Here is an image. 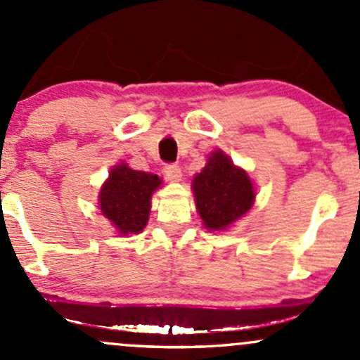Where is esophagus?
<instances>
[{
    "label": "esophagus",
    "mask_w": 360,
    "mask_h": 360,
    "mask_svg": "<svg viewBox=\"0 0 360 360\" xmlns=\"http://www.w3.org/2000/svg\"><path fill=\"white\" fill-rule=\"evenodd\" d=\"M162 174L167 181H179L181 179V167L177 164H166L162 169Z\"/></svg>",
    "instance_id": "1"
}]
</instances>
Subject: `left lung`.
Listing matches in <instances>:
<instances>
[{"label": "left lung", "mask_w": 360, "mask_h": 360, "mask_svg": "<svg viewBox=\"0 0 360 360\" xmlns=\"http://www.w3.org/2000/svg\"><path fill=\"white\" fill-rule=\"evenodd\" d=\"M196 208L208 230H223L254 205V184L245 171L217 150L200 174L194 176Z\"/></svg>", "instance_id": "obj_1"}]
</instances>
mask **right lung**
<instances>
[{"instance_id":"obj_1","label":"right lung","mask_w":360,"mask_h":360,"mask_svg":"<svg viewBox=\"0 0 360 360\" xmlns=\"http://www.w3.org/2000/svg\"><path fill=\"white\" fill-rule=\"evenodd\" d=\"M159 176L134 171L120 164L100 193L101 212L122 235L139 233L147 225L150 196L159 188Z\"/></svg>"}]
</instances>
